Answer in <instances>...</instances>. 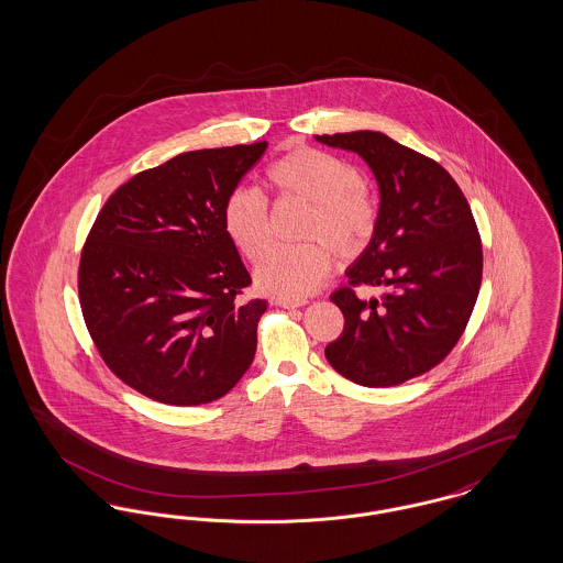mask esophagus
<instances>
[{"label": "esophagus", "mask_w": 563, "mask_h": 563, "mask_svg": "<svg viewBox=\"0 0 563 563\" xmlns=\"http://www.w3.org/2000/svg\"><path fill=\"white\" fill-rule=\"evenodd\" d=\"M276 303H278V306H283V308H287V310H295V308L306 306V301H303V299H285V297H278V299H276Z\"/></svg>", "instance_id": "esophagus-1"}]
</instances>
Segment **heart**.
<instances>
[{
  "label": "heart",
  "instance_id": "b5f03b06",
  "mask_svg": "<svg viewBox=\"0 0 563 563\" xmlns=\"http://www.w3.org/2000/svg\"><path fill=\"white\" fill-rule=\"evenodd\" d=\"M272 186L283 196L312 205L303 236L327 242L333 251L350 255L372 232L374 202L361 188V177L349 162L314 147H299L274 162ZM223 228L244 257L257 262L269 236L266 198L253 188H234L223 202ZM331 269V255L321 242L274 246L255 269L262 291L285 299L314 294Z\"/></svg>",
  "mask_w": 563,
  "mask_h": 563
}]
</instances>
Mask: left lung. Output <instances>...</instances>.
Masks as SVG:
<instances>
[{
    "mask_svg": "<svg viewBox=\"0 0 563 563\" xmlns=\"http://www.w3.org/2000/svg\"><path fill=\"white\" fill-rule=\"evenodd\" d=\"M314 139L358 154L372 168L379 189L374 234L346 276L350 286L391 289L369 300L349 287L331 295L344 331L324 356L354 384L397 386L432 369L460 340L482 287V239L441 164L377 131Z\"/></svg>",
    "mask_w": 563,
    "mask_h": 563,
    "instance_id": "obj_1",
    "label": "left lung"
}]
</instances>
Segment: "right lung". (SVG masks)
<instances>
[{
	"instance_id": "right-lung-1",
	"label": "right lung",
	"mask_w": 563,
	"mask_h": 563,
	"mask_svg": "<svg viewBox=\"0 0 563 563\" xmlns=\"http://www.w3.org/2000/svg\"><path fill=\"white\" fill-rule=\"evenodd\" d=\"M268 143L179 154L109 196L80 262L86 327L109 369L166 405L228 395L251 367L264 299L223 228V202Z\"/></svg>"
}]
</instances>
